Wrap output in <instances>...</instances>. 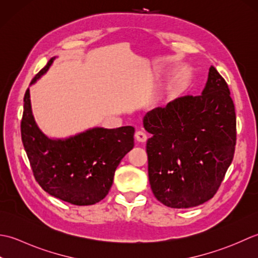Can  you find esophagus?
I'll use <instances>...</instances> for the list:
<instances>
[{
    "mask_svg": "<svg viewBox=\"0 0 258 258\" xmlns=\"http://www.w3.org/2000/svg\"><path fill=\"white\" fill-rule=\"evenodd\" d=\"M135 138L137 141H139V143H145L147 140V134L144 130H137L135 134Z\"/></svg>",
    "mask_w": 258,
    "mask_h": 258,
    "instance_id": "1",
    "label": "esophagus"
}]
</instances>
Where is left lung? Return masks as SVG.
I'll return each mask as SVG.
<instances>
[{
    "label": "left lung",
    "instance_id": "1",
    "mask_svg": "<svg viewBox=\"0 0 258 258\" xmlns=\"http://www.w3.org/2000/svg\"><path fill=\"white\" fill-rule=\"evenodd\" d=\"M151 190L165 206L189 208L213 198L232 164L236 114L225 79L212 66L202 96H185L144 118Z\"/></svg>",
    "mask_w": 258,
    "mask_h": 258
}]
</instances>
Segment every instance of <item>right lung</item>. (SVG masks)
<instances>
[{
	"label": "right lung",
	"instance_id": "right-lung-1",
	"mask_svg": "<svg viewBox=\"0 0 258 258\" xmlns=\"http://www.w3.org/2000/svg\"><path fill=\"white\" fill-rule=\"evenodd\" d=\"M54 57L31 85L48 71ZM21 137L35 180L51 196L77 206L97 204L108 195L114 171L134 148L135 128H93L64 140L49 139L36 125L29 89L24 94Z\"/></svg>",
	"mask_w": 258,
	"mask_h": 258
}]
</instances>
